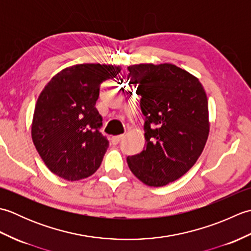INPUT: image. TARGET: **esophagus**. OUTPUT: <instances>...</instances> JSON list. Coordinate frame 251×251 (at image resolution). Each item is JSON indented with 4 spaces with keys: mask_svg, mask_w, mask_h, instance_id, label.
<instances>
[{
    "mask_svg": "<svg viewBox=\"0 0 251 251\" xmlns=\"http://www.w3.org/2000/svg\"><path fill=\"white\" fill-rule=\"evenodd\" d=\"M123 138H124V135L115 136V137L112 138V143H113V145H117V143H119L123 139Z\"/></svg>",
    "mask_w": 251,
    "mask_h": 251,
    "instance_id": "obj_1",
    "label": "esophagus"
}]
</instances>
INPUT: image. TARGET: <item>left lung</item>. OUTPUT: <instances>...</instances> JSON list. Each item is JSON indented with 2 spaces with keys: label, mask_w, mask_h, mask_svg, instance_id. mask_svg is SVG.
Here are the masks:
<instances>
[{
  "label": "left lung",
  "mask_w": 251,
  "mask_h": 251,
  "mask_svg": "<svg viewBox=\"0 0 251 251\" xmlns=\"http://www.w3.org/2000/svg\"><path fill=\"white\" fill-rule=\"evenodd\" d=\"M128 71L126 81L141 97L146 146L127 163L145 184L166 185L189 172L204 150L209 134L207 96L199 79L170 63H141Z\"/></svg>",
  "instance_id": "obj_1"
}]
</instances>
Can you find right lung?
<instances>
[{
    "mask_svg": "<svg viewBox=\"0 0 251 251\" xmlns=\"http://www.w3.org/2000/svg\"><path fill=\"white\" fill-rule=\"evenodd\" d=\"M121 68L100 63L69 67L57 73L36 101L32 140L51 173L68 181L92 176L99 168L109 141L99 129L96 109L100 85L116 78Z\"/></svg>",
    "mask_w": 251,
    "mask_h": 251,
    "instance_id": "obj_1",
    "label": "right lung"
}]
</instances>
